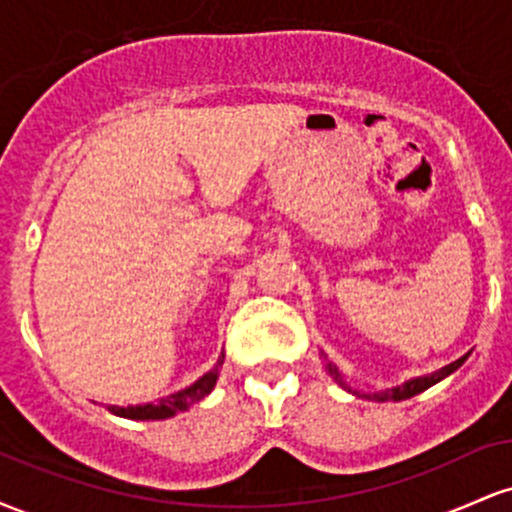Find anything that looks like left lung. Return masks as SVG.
I'll use <instances>...</instances> for the list:
<instances>
[{"label":"left lung","instance_id":"1","mask_svg":"<svg viewBox=\"0 0 512 512\" xmlns=\"http://www.w3.org/2000/svg\"><path fill=\"white\" fill-rule=\"evenodd\" d=\"M467 356L469 354H464L462 358H457V361H452L450 366H445V368H440L438 373H431V375H424V378H414V380H409V383H404V385H399V387H395V390H385V392H375V395H358V392H354V395H358V397H366V399H375V402H399V399H409V397H414V395H419V392H424V390H428V387L431 385H436V383H440V380L443 378H448L450 373H455L457 368L462 366L464 361H467ZM327 373L332 375L334 380H337L339 385L344 387V390H349L351 392V387L344 383L342 380V373H339L337 370V366H334V363H327Z\"/></svg>","mask_w":512,"mask_h":512}]
</instances>
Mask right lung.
Wrapping results in <instances>:
<instances>
[{
	"label": "right lung",
	"instance_id": "1",
	"mask_svg": "<svg viewBox=\"0 0 512 512\" xmlns=\"http://www.w3.org/2000/svg\"><path fill=\"white\" fill-rule=\"evenodd\" d=\"M223 366V356L216 361V366L204 373L197 383H192L185 390L175 392V395H168L163 399H158L156 404H142V407H110V411L117 416H125V419H139V421H156V419H170L178 411L190 409L192 404L202 402L204 397L214 390L216 380H219V370Z\"/></svg>",
	"mask_w": 512,
	"mask_h": 512
}]
</instances>
